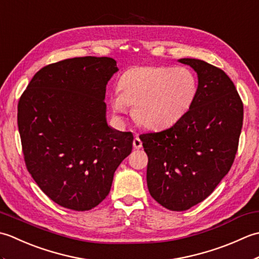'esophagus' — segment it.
Instances as JSON below:
<instances>
[{
    "mask_svg": "<svg viewBox=\"0 0 259 259\" xmlns=\"http://www.w3.org/2000/svg\"><path fill=\"white\" fill-rule=\"evenodd\" d=\"M134 147H135V149H140V148L142 147V141L140 140L139 137H136V138L134 139Z\"/></svg>",
    "mask_w": 259,
    "mask_h": 259,
    "instance_id": "esophagus-1",
    "label": "esophagus"
}]
</instances>
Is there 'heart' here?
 <instances>
[{"mask_svg": "<svg viewBox=\"0 0 259 259\" xmlns=\"http://www.w3.org/2000/svg\"><path fill=\"white\" fill-rule=\"evenodd\" d=\"M198 91L195 74L186 68L135 67L120 76L118 90L110 97L114 113L128 112L145 128L167 129L189 111Z\"/></svg>", "mask_w": 259, "mask_h": 259, "instance_id": "b5f03b06", "label": "heart"}]
</instances>
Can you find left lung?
Returning a JSON list of instances; mask_svg holds the SVG:
<instances>
[{"label": "left lung", "mask_w": 259, "mask_h": 259, "mask_svg": "<svg viewBox=\"0 0 259 259\" xmlns=\"http://www.w3.org/2000/svg\"><path fill=\"white\" fill-rule=\"evenodd\" d=\"M198 75V91L179 122L140 135L148 155L147 185L164 208L183 211L205 200L232 168L244 106L222 69L198 59H180Z\"/></svg>", "instance_id": "left-lung-1"}]
</instances>
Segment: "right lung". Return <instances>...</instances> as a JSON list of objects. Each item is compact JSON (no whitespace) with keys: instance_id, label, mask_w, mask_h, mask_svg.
<instances>
[{"instance_id":"obj_1","label":"right lung","mask_w":259,"mask_h":259,"mask_svg":"<svg viewBox=\"0 0 259 259\" xmlns=\"http://www.w3.org/2000/svg\"><path fill=\"white\" fill-rule=\"evenodd\" d=\"M118 70L112 58L67 59L37 71L20 98L26 168L64 208L84 211L98 206L133 150V134L107 123L106 87Z\"/></svg>"}]
</instances>
